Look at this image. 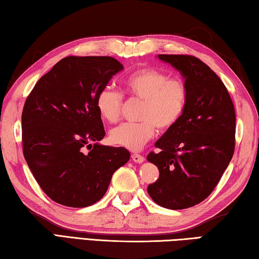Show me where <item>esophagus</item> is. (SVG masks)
<instances>
[{
	"instance_id": "obj_1",
	"label": "esophagus",
	"mask_w": 259,
	"mask_h": 259,
	"mask_svg": "<svg viewBox=\"0 0 259 259\" xmlns=\"http://www.w3.org/2000/svg\"><path fill=\"white\" fill-rule=\"evenodd\" d=\"M132 159L134 162H138V164H142V162L144 161V157L141 156V155H138V153H134V155H132Z\"/></svg>"
}]
</instances>
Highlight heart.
Returning a JSON list of instances; mask_svg holds the SVG:
<instances>
[{"instance_id": "heart-1", "label": "heart", "mask_w": 259, "mask_h": 259, "mask_svg": "<svg viewBox=\"0 0 259 259\" xmlns=\"http://www.w3.org/2000/svg\"><path fill=\"white\" fill-rule=\"evenodd\" d=\"M124 90L131 99L142 101L140 122H125L113 128L110 142L128 150H140L159 130H168L180 120L188 102V88L183 80L169 78L153 68H142L124 80ZM97 109L108 122L120 117L122 98L119 92L106 86L98 93Z\"/></svg>"}]
</instances>
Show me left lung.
<instances>
[{"mask_svg":"<svg viewBox=\"0 0 259 259\" xmlns=\"http://www.w3.org/2000/svg\"><path fill=\"white\" fill-rule=\"evenodd\" d=\"M158 59L180 71L189 95L182 117L156 142L159 152L147 157L159 169L148 193L167 209H185L205 200L228 168L235 111L223 81L198 58L158 54Z\"/></svg>","mask_w":259,"mask_h":259,"instance_id":"left-lung-1","label":"left lung"}]
</instances>
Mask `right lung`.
<instances>
[{
  "label": "right lung",
  "mask_w": 259,
  "mask_h": 259,
  "mask_svg": "<svg viewBox=\"0 0 259 259\" xmlns=\"http://www.w3.org/2000/svg\"><path fill=\"white\" fill-rule=\"evenodd\" d=\"M122 69L111 57L63 58L26 100L25 159L39 187L60 205L83 208L99 201L112 174L130 160L125 148L99 143L106 133L95 104L100 90Z\"/></svg>",
  "instance_id": "add662e5"
}]
</instances>
